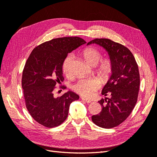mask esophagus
<instances>
[{
    "mask_svg": "<svg viewBox=\"0 0 157 157\" xmlns=\"http://www.w3.org/2000/svg\"><path fill=\"white\" fill-rule=\"evenodd\" d=\"M81 99L82 101H85V102H86V103H91V101L90 100H88V99H85L84 98H83V97H81Z\"/></svg>",
    "mask_w": 157,
    "mask_h": 157,
    "instance_id": "esophagus-1",
    "label": "esophagus"
}]
</instances>
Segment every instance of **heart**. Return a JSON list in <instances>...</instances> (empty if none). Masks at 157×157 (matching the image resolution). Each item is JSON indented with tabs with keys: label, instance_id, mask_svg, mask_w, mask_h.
<instances>
[{
	"label": "heart",
	"instance_id": "heart-1",
	"mask_svg": "<svg viewBox=\"0 0 157 157\" xmlns=\"http://www.w3.org/2000/svg\"><path fill=\"white\" fill-rule=\"evenodd\" d=\"M82 56L86 62L91 66L96 65L100 59L101 54L98 50L92 47H88L85 48L82 52ZM73 62V56L69 54L65 58L63 70L66 75H69L71 71V66ZM113 63L110 58H106L101 60L100 64L97 68L96 72L98 76L103 81L107 80L112 73ZM100 80L96 78H81L77 82L73 85V89L74 91L81 96L91 98L94 96L95 92L100 88Z\"/></svg>",
	"mask_w": 157,
	"mask_h": 157
}]
</instances>
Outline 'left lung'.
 I'll list each match as a JSON object with an SVG mask.
<instances>
[{
	"label": "left lung",
	"mask_w": 157,
	"mask_h": 157,
	"mask_svg": "<svg viewBox=\"0 0 157 157\" xmlns=\"http://www.w3.org/2000/svg\"><path fill=\"white\" fill-rule=\"evenodd\" d=\"M91 44L105 48L113 63L112 75L101 92L111 98L98 101L101 111L92 121L101 128H114L126 119L136 105L140 84L138 65L130 50L121 44L108 39H94L87 45Z\"/></svg>",
	"instance_id": "obj_1"
}]
</instances>
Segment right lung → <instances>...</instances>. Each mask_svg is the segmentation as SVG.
I'll use <instances>...</instances> for the list:
<instances>
[{
    "label": "right lung",
    "instance_id": "1",
    "mask_svg": "<svg viewBox=\"0 0 157 157\" xmlns=\"http://www.w3.org/2000/svg\"><path fill=\"white\" fill-rule=\"evenodd\" d=\"M85 43L78 36L57 38L31 52L23 71L21 86L27 110L40 124L47 128L61 124L67 117L70 104L79 99L72 91L58 98L54 92L56 84L64 79L62 66L68 53Z\"/></svg>",
    "mask_w": 157,
    "mask_h": 157
}]
</instances>
